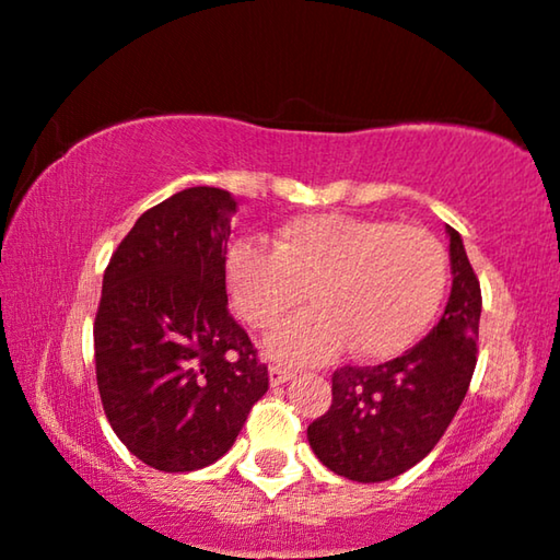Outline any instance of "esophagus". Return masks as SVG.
<instances>
[{
  "instance_id": "obj_1",
  "label": "esophagus",
  "mask_w": 560,
  "mask_h": 560,
  "mask_svg": "<svg viewBox=\"0 0 560 560\" xmlns=\"http://www.w3.org/2000/svg\"><path fill=\"white\" fill-rule=\"evenodd\" d=\"M293 370H288V368H282V365H272L270 368V383L272 386H282V383H288V381H293Z\"/></svg>"
}]
</instances>
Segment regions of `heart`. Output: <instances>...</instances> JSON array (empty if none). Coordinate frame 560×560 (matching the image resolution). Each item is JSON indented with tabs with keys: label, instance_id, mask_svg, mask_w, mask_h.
I'll use <instances>...</instances> for the list:
<instances>
[{
	"label": "heart",
	"instance_id": "b5f03b06",
	"mask_svg": "<svg viewBox=\"0 0 560 560\" xmlns=\"http://www.w3.org/2000/svg\"><path fill=\"white\" fill-rule=\"evenodd\" d=\"M447 249L432 231L377 218L303 215L265 246H231V301L254 329L280 324L308 298L316 308L278 326L267 352L282 362H318L347 350L388 358L430 324L447 285Z\"/></svg>",
	"mask_w": 560,
	"mask_h": 560
}]
</instances>
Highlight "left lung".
<instances>
[{
	"label": "left lung",
	"mask_w": 560,
	"mask_h": 560,
	"mask_svg": "<svg viewBox=\"0 0 560 560\" xmlns=\"http://www.w3.org/2000/svg\"><path fill=\"white\" fill-rule=\"evenodd\" d=\"M453 290L445 314L401 358L331 375V406L308 424L318 460L337 476L377 483L417 466L460 409L478 354L481 285L460 234L447 226Z\"/></svg>",
	"instance_id": "obj_1"
}]
</instances>
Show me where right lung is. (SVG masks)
Masks as SVG:
<instances>
[{"label":"right lung","instance_id":"obj_1","mask_svg":"<svg viewBox=\"0 0 560 560\" xmlns=\"http://www.w3.org/2000/svg\"><path fill=\"white\" fill-rule=\"evenodd\" d=\"M236 200L187 187L136 221L113 252L94 316V370L122 445L164 474L226 455L270 388L229 314L226 242Z\"/></svg>","mask_w":560,"mask_h":560}]
</instances>
